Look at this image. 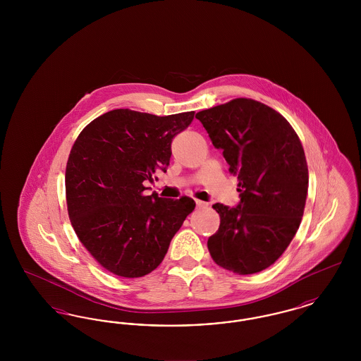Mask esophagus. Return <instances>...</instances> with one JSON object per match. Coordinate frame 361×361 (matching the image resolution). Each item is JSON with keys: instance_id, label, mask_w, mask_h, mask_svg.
<instances>
[{"instance_id": "1", "label": "esophagus", "mask_w": 361, "mask_h": 361, "mask_svg": "<svg viewBox=\"0 0 361 361\" xmlns=\"http://www.w3.org/2000/svg\"><path fill=\"white\" fill-rule=\"evenodd\" d=\"M204 207H207V203L200 202V200H196V208H204Z\"/></svg>"}]
</instances>
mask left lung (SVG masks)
<instances>
[{"instance_id": "1", "label": "left lung", "mask_w": 361, "mask_h": 361, "mask_svg": "<svg viewBox=\"0 0 361 361\" xmlns=\"http://www.w3.org/2000/svg\"><path fill=\"white\" fill-rule=\"evenodd\" d=\"M196 119L240 181L237 206H212L221 226L207 242L209 255L237 275L261 272L284 253L302 221L309 188L303 146L279 112L250 99L200 111Z\"/></svg>"}]
</instances>
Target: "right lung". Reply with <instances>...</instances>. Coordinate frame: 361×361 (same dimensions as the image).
<instances>
[{
  "instance_id": "obj_1",
  "label": "right lung",
  "mask_w": 361,
  "mask_h": 361,
  "mask_svg": "<svg viewBox=\"0 0 361 361\" xmlns=\"http://www.w3.org/2000/svg\"><path fill=\"white\" fill-rule=\"evenodd\" d=\"M193 115L114 109L90 121L71 147L65 176L70 222L87 252L114 275L133 279L154 271L195 208L187 196L143 193V181L166 172L173 137Z\"/></svg>"
}]
</instances>
